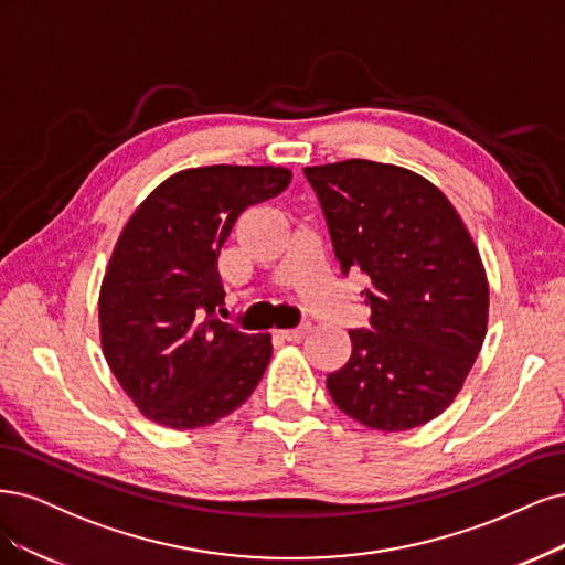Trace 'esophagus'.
Wrapping results in <instances>:
<instances>
[{
    "mask_svg": "<svg viewBox=\"0 0 565 565\" xmlns=\"http://www.w3.org/2000/svg\"><path fill=\"white\" fill-rule=\"evenodd\" d=\"M307 331H309V326H307V323H302V326H298V329L277 331V335H279L281 340H302V338L307 335Z\"/></svg>",
    "mask_w": 565,
    "mask_h": 565,
    "instance_id": "1",
    "label": "esophagus"
}]
</instances>
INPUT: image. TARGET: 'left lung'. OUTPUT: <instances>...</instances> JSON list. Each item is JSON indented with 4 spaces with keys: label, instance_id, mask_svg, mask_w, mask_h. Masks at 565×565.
Returning a JSON list of instances; mask_svg holds the SVG:
<instances>
[{
    "label": "left lung",
    "instance_id": "8db88e82",
    "mask_svg": "<svg viewBox=\"0 0 565 565\" xmlns=\"http://www.w3.org/2000/svg\"><path fill=\"white\" fill-rule=\"evenodd\" d=\"M340 275L361 271L369 329L326 377L335 406L382 431L444 413L486 338L488 281L460 215L429 180L366 159L307 167Z\"/></svg>",
    "mask_w": 565,
    "mask_h": 565
}]
</instances>
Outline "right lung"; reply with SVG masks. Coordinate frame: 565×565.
<instances>
[{
  "instance_id": "obj_1",
  "label": "right lung",
  "mask_w": 565,
  "mask_h": 565,
  "mask_svg": "<svg viewBox=\"0 0 565 565\" xmlns=\"http://www.w3.org/2000/svg\"><path fill=\"white\" fill-rule=\"evenodd\" d=\"M288 183L279 167L180 171L126 223L100 286V340L107 366L150 420L204 427L258 387L271 340L215 317L225 298L217 256L236 217Z\"/></svg>"
}]
</instances>
